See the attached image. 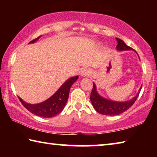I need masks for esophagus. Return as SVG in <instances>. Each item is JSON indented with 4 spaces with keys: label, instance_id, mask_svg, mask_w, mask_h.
I'll return each mask as SVG.
<instances>
[{
    "label": "esophagus",
    "instance_id": "1",
    "mask_svg": "<svg viewBox=\"0 0 157 157\" xmlns=\"http://www.w3.org/2000/svg\"><path fill=\"white\" fill-rule=\"evenodd\" d=\"M91 74V70L88 68H84L81 71V75L82 76H88Z\"/></svg>",
    "mask_w": 157,
    "mask_h": 157
}]
</instances>
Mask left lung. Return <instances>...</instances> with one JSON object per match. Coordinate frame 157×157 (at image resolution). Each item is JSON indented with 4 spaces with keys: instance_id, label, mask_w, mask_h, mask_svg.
Wrapping results in <instances>:
<instances>
[{
    "instance_id": "8db88e82",
    "label": "left lung",
    "mask_w": 157,
    "mask_h": 157,
    "mask_svg": "<svg viewBox=\"0 0 157 157\" xmlns=\"http://www.w3.org/2000/svg\"><path fill=\"white\" fill-rule=\"evenodd\" d=\"M116 40L118 42L116 49L119 51L133 50L131 47L126 45L125 43L121 39L116 38ZM141 87L140 88L139 93L136 95V96L133 98L132 99L129 101H125V102H116V101L106 99V98L100 96L97 92L96 86H95V83H94V86H93L91 96H90V100H91L93 107H94L95 109L98 113L106 116L119 115V114L129 109L134 105L137 98L139 97L140 91L141 90Z\"/></svg>"
}]
</instances>
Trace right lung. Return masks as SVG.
<instances>
[{
    "instance_id": "1",
    "label": "right lung",
    "mask_w": 157,
    "mask_h": 157,
    "mask_svg": "<svg viewBox=\"0 0 157 157\" xmlns=\"http://www.w3.org/2000/svg\"><path fill=\"white\" fill-rule=\"evenodd\" d=\"M40 36L31 41L29 44L36 42ZM78 79V76L69 78L60 86V88L57 90V92H55L52 96L39 104H28L19 97H18V99L22 103V105L32 113L37 116L43 117V118H52L60 113L61 111L63 109L68 99L71 87Z\"/></svg>"
}]
</instances>
